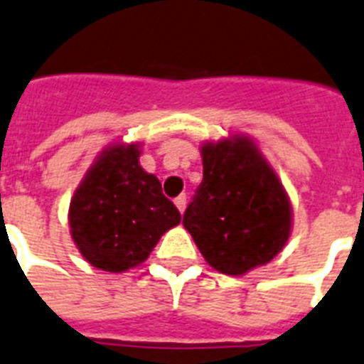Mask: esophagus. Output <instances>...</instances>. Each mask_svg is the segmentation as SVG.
<instances>
[{
	"mask_svg": "<svg viewBox=\"0 0 364 364\" xmlns=\"http://www.w3.org/2000/svg\"><path fill=\"white\" fill-rule=\"evenodd\" d=\"M173 203H176V207L179 208V213H185V207H186V196L185 194H181V196H178V198H176V200H173Z\"/></svg>",
	"mask_w": 364,
	"mask_h": 364,
	"instance_id": "obj_1",
	"label": "esophagus"
}]
</instances>
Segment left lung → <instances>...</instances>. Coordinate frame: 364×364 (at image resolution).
Wrapping results in <instances>:
<instances>
[{
    "label": "left lung",
    "mask_w": 364,
    "mask_h": 364,
    "mask_svg": "<svg viewBox=\"0 0 364 364\" xmlns=\"http://www.w3.org/2000/svg\"><path fill=\"white\" fill-rule=\"evenodd\" d=\"M203 181L183 225L213 269L242 277L269 264L291 236L293 208L258 144L243 134L201 144Z\"/></svg>",
    "instance_id": "obj_1"
}]
</instances>
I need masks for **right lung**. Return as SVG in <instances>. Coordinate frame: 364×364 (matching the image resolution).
Instances as JSON below:
<instances>
[{
	"label": "right lung",
	"instance_id": "1",
	"mask_svg": "<svg viewBox=\"0 0 364 364\" xmlns=\"http://www.w3.org/2000/svg\"><path fill=\"white\" fill-rule=\"evenodd\" d=\"M143 143H112L93 161L69 203V232L97 269L143 264L181 214L159 179L139 164Z\"/></svg>",
	"mask_w": 364,
	"mask_h": 364
}]
</instances>
